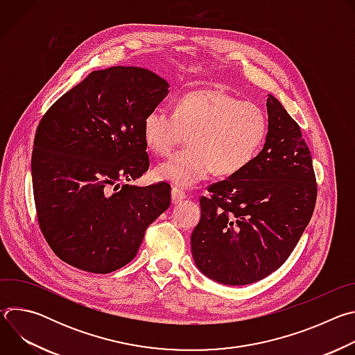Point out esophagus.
I'll return each instance as SVG.
<instances>
[{
    "label": "esophagus",
    "instance_id": "1",
    "mask_svg": "<svg viewBox=\"0 0 355 355\" xmlns=\"http://www.w3.org/2000/svg\"><path fill=\"white\" fill-rule=\"evenodd\" d=\"M185 199V192L180 188H173L171 189V202L173 204H180L181 200Z\"/></svg>",
    "mask_w": 355,
    "mask_h": 355
}]
</instances>
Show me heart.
I'll return each instance as SVG.
<instances>
[{"label": "heart", "instance_id": "obj_1", "mask_svg": "<svg viewBox=\"0 0 355 355\" xmlns=\"http://www.w3.org/2000/svg\"><path fill=\"white\" fill-rule=\"evenodd\" d=\"M267 116L256 105L218 89L184 95L171 111L156 107L143 119L146 144L167 156L189 135V146L159 164L160 180L192 188L214 171L232 175L241 171L261 148Z\"/></svg>", "mask_w": 355, "mask_h": 355}]
</instances>
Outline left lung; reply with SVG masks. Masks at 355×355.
<instances>
[{
    "instance_id": "left-lung-1",
    "label": "left lung",
    "mask_w": 355,
    "mask_h": 355,
    "mask_svg": "<svg viewBox=\"0 0 355 355\" xmlns=\"http://www.w3.org/2000/svg\"><path fill=\"white\" fill-rule=\"evenodd\" d=\"M267 114L263 150L199 200L192 257L202 274L223 285H248L278 270L315 209L316 178L300 128L271 94Z\"/></svg>"
}]
</instances>
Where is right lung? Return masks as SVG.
<instances>
[{
    "label": "right lung",
    "instance_id": "1",
    "mask_svg": "<svg viewBox=\"0 0 355 355\" xmlns=\"http://www.w3.org/2000/svg\"><path fill=\"white\" fill-rule=\"evenodd\" d=\"M168 88L153 71L114 66L89 73L42 118L31 166L35 204L64 263L94 274L122 268L168 209V184H128L148 170L143 119Z\"/></svg>",
    "mask_w": 355,
    "mask_h": 355
}]
</instances>
